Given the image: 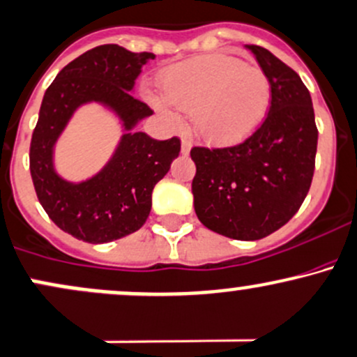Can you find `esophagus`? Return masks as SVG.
<instances>
[{
  "label": "esophagus",
  "mask_w": 357,
  "mask_h": 357,
  "mask_svg": "<svg viewBox=\"0 0 357 357\" xmlns=\"http://www.w3.org/2000/svg\"><path fill=\"white\" fill-rule=\"evenodd\" d=\"M191 147H193V142H191L190 137H183L181 139V152L183 154H188V152L191 151Z\"/></svg>",
  "instance_id": "esophagus-1"
}]
</instances>
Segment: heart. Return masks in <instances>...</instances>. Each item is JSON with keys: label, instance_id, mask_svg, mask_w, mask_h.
I'll list each match as a JSON object with an SVG mask.
<instances>
[{"label": "heart", "instance_id": "1", "mask_svg": "<svg viewBox=\"0 0 357 357\" xmlns=\"http://www.w3.org/2000/svg\"><path fill=\"white\" fill-rule=\"evenodd\" d=\"M154 103L195 113V128L211 144H236L256 130L271 107L268 74L227 54H208L176 64L160 77Z\"/></svg>", "mask_w": 357, "mask_h": 357}]
</instances>
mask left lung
<instances>
[{
    "label": "left lung",
    "mask_w": 357,
    "mask_h": 357,
    "mask_svg": "<svg viewBox=\"0 0 357 357\" xmlns=\"http://www.w3.org/2000/svg\"><path fill=\"white\" fill-rule=\"evenodd\" d=\"M271 81L269 113L234 147L191 149L198 220L237 241H257L289 222L310 190L319 130L298 74L268 49L245 45Z\"/></svg>",
    "instance_id": "1"
}]
</instances>
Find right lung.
Returning <instances> with one entry per match:
<instances>
[{
    "mask_svg": "<svg viewBox=\"0 0 357 357\" xmlns=\"http://www.w3.org/2000/svg\"><path fill=\"white\" fill-rule=\"evenodd\" d=\"M151 52H130L116 44L98 45L69 62L47 88L30 144V174L38 202L61 230L89 244L134 234L147 220L152 190L179 155L178 137L155 140L135 132L152 115L134 98L135 79ZM98 102L119 119L124 134L109 162L84 182H68L53 164L58 137L75 109Z\"/></svg>",
    "mask_w": 357,
    "mask_h": 357,
    "instance_id": "add662e5",
    "label": "right lung"
}]
</instances>
